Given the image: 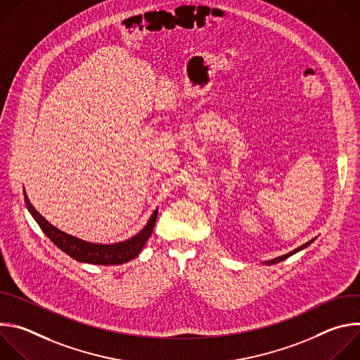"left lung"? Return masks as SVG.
<instances>
[{"instance_id": "obj_1", "label": "left lung", "mask_w": 360, "mask_h": 360, "mask_svg": "<svg viewBox=\"0 0 360 360\" xmlns=\"http://www.w3.org/2000/svg\"><path fill=\"white\" fill-rule=\"evenodd\" d=\"M316 238H314V239H311L309 242H306V243H303L302 246H299V248H296V249H293L292 252H289V253H286V255H282V256H278V258H275V259H271V261H265L264 264L265 265H274V264H278V262H282V261H285V259H288L289 256H292V255H295L296 252H299V250H302V249H304L306 246H309L314 240H315Z\"/></svg>"}]
</instances>
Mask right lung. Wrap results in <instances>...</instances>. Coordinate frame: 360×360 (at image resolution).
I'll use <instances>...</instances> for the list:
<instances>
[{"mask_svg":"<svg viewBox=\"0 0 360 360\" xmlns=\"http://www.w3.org/2000/svg\"><path fill=\"white\" fill-rule=\"evenodd\" d=\"M24 199L25 205L32 215V218L37 221L42 232L51 239V242H54L63 252L70 255L72 259L84 264H92V265H121L125 262H129L135 259L139 255L141 249L149 239L153 226H155L157 217H158V210L153 211L150 218L148 219L146 225L132 238L122 240V242H115V243H92L86 242L84 239L75 238L70 233H65L56 228L54 225H51L30 202L25 189H24Z\"/></svg>","mask_w":360,"mask_h":360,"instance_id":"obj_1","label":"right lung"}]
</instances>
